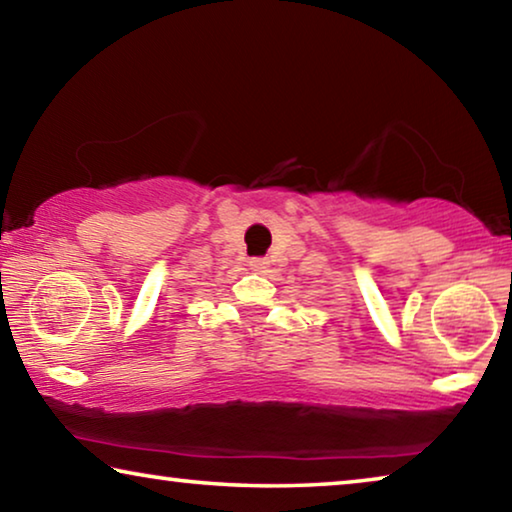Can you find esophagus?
<instances>
[{
    "instance_id": "1",
    "label": "esophagus",
    "mask_w": 512,
    "mask_h": 512,
    "mask_svg": "<svg viewBox=\"0 0 512 512\" xmlns=\"http://www.w3.org/2000/svg\"><path fill=\"white\" fill-rule=\"evenodd\" d=\"M248 264H250V269H253V271L266 273V271H269V266H271V259L269 257H253Z\"/></svg>"
}]
</instances>
